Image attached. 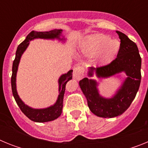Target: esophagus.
I'll list each match as a JSON object with an SVG mask.
<instances>
[{"label":"esophagus","mask_w":148,"mask_h":148,"mask_svg":"<svg viewBox=\"0 0 148 148\" xmlns=\"http://www.w3.org/2000/svg\"><path fill=\"white\" fill-rule=\"evenodd\" d=\"M73 76L75 80H80L84 76V69L82 66H77L74 69L73 73Z\"/></svg>","instance_id":"34e87169"}]
</instances>
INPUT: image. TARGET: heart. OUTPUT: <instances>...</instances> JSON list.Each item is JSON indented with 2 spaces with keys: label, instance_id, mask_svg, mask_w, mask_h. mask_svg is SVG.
Segmentation results:
<instances>
[{
  "label": "heart",
  "instance_id": "obj_1",
  "mask_svg": "<svg viewBox=\"0 0 148 148\" xmlns=\"http://www.w3.org/2000/svg\"><path fill=\"white\" fill-rule=\"evenodd\" d=\"M119 47V44L116 40H111L105 35H98L90 36L86 38L81 44V51L85 56H93L104 49L98 57L97 62L99 64L104 65L112 61L115 58Z\"/></svg>",
  "mask_w": 148,
  "mask_h": 148
}]
</instances>
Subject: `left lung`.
<instances>
[{
    "label": "left lung",
    "mask_w": 148,
    "mask_h": 148,
    "mask_svg": "<svg viewBox=\"0 0 148 148\" xmlns=\"http://www.w3.org/2000/svg\"><path fill=\"white\" fill-rule=\"evenodd\" d=\"M116 33L121 40L116 58L106 66L89 68L88 76H93L94 72L99 78H108L125 73L127 78L121 87L113 97L104 98L99 93V83L95 80L84 78L79 82L90 111L102 118H113L125 112L135 99L140 86L142 58L137 45L125 34L119 31H116Z\"/></svg>",
    "instance_id": "left-lung-1"
}]
</instances>
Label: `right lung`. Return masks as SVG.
<instances>
[{"label":"right lung","instance_id":"1","mask_svg":"<svg viewBox=\"0 0 148 148\" xmlns=\"http://www.w3.org/2000/svg\"><path fill=\"white\" fill-rule=\"evenodd\" d=\"M61 33H62V29H53L49 31V32L32 31L27 35L25 40H23L22 43H21L17 48L15 58L12 64V74L11 78L12 94L17 104L20 108L21 110L23 112V114L25 115L27 117H28L30 120L35 121V122H47V121H53V120L58 119L61 116L63 109V99H64V95L65 92V87H66V84L67 83V82H69L73 78V70H70L66 73L63 74L60 76L59 79H58L59 95H58V99L56 100V102L53 105L49 106L47 108L35 109V108H30L28 105L24 104V102L20 99L18 92H17L16 75L18 65L20 63L22 55L25 52L27 48L28 47L30 40H34L35 38H41L52 39V40L58 39L61 41H64V38H61Z\"/></svg>","mask_w":148,"mask_h":148}]
</instances>
